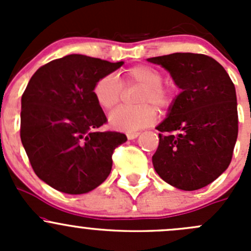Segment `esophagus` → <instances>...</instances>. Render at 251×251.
<instances>
[{
    "mask_svg": "<svg viewBox=\"0 0 251 251\" xmlns=\"http://www.w3.org/2000/svg\"><path fill=\"white\" fill-rule=\"evenodd\" d=\"M126 136H127L128 140H135V138H137L140 136V132H127Z\"/></svg>",
    "mask_w": 251,
    "mask_h": 251,
    "instance_id": "1",
    "label": "esophagus"
}]
</instances>
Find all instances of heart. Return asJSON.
<instances>
[{
	"label": "heart",
	"mask_w": 251,
	"mask_h": 251,
	"mask_svg": "<svg viewBox=\"0 0 251 251\" xmlns=\"http://www.w3.org/2000/svg\"><path fill=\"white\" fill-rule=\"evenodd\" d=\"M126 86H140L137 104L140 107H120L109 115V123L114 128L125 132H135L151 126L156 120L158 109H168L173 103L175 91L163 85V74L147 65H137L128 69L123 81ZM115 74L102 76L93 87L96 100L103 109H113L121 102L124 85Z\"/></svg>",
	"instance_id": "1"
}]
</instances>
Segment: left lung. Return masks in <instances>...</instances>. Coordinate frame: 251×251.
<instances>
[{
  "instance_id": "obj_1",
  "label": "left lung",
  "mask_w": 251,
  "mask_h": 251,
  "mask_svg": "<svg viewBox=\"0 0 251 251\" xmlns=\"http://www.w3.org/2000/svg\"><path fill=\"white\" fill-rule=\"evenodd\" d=\"M147 60L165 68L182 90L156 126L154 169L176 188H203L231 164L238 137L234 83L209 55L173 53Z\"/></svg>"
}]
</instances>
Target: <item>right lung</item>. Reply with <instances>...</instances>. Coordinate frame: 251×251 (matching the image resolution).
I'll return each instance as SVG.
<instances>
[{
  "instance_id": "1",
  "label": "right lung",
  "mask_w": 251,
  "mask_h": 251,
  "mask_svg": "<svg viewBox=\"0 0 251 251\" xmlns=\"http://www.w3.org/2000/svg\"><path fill=\"white\" fill-rule=\"evenodd\" d=\"M123 64L69 54L30 78L22 96L20 140L32 170L52 188L87 193L109 176L114 149L127 137L98 130L108 120L93 87Z\"/></svg>"
}]
</instances>
